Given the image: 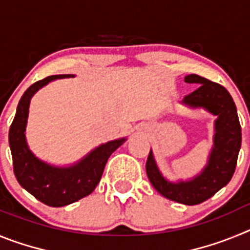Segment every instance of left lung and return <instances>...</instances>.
Instances as JSON below:
<instances>
[{
  "mask_svg": "<svg viewBox=\"0 0 250 250\" xmlns=\"http://www.w3.org/2000/svg\"><path fill=\"white\" fill-rule=\"evenodd\" d=\"M184 80L188 83L199 85V87L187 95L182 103L193 109L202 107L216 116L214 145L208 164L202 173L190 180L173 183L160 173L150 150L146 174L152 187L167 199L185 205H196L211 198L230 182L242 145V127L235 104L224 86L195 74L188 75Z\"/></svg>",
  "mask_w": 250,
  "mask_h": 250,
  "instance_id": "left-lung-1",
  "label": "left lung"
}]
</instances>
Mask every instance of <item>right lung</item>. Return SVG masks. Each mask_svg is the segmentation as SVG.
I'll list each match as a JSON object with an SVG mask.
<instances>
[{"mask_svg":"<svg viewBox=\"0 0 250 250\" xmlns=\"http://www.w3.org/2000/svg\"><path fill=\"white\" fill-rule=\"evenodd\" d=\"M65 77H74V75H54L31 85L22 95L8 134L17 182L37 200L56 208L71 204L91 194L100 182L107 159L126 140L123 138L107 141L70 167H54L34 155L28 149L25 135L31 98L51 81Z\"/></svg>","mask_w":250,"mask_h":250,"instance_id":"1","label":"right lung"}]
</instances>
